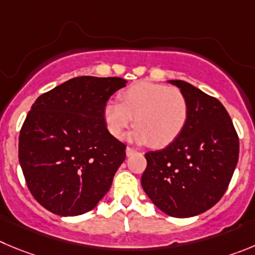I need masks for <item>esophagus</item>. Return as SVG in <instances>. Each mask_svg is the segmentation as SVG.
<instances>
[{"label": "esophagus", "instance_id": "34e87169", "mask_svg": "<svg viewBox=\"0 0 255 255\" xmlns=\"http://www.w3.org/2000/svg\"><path fill=\"white\" fill-rule=\"evenodd\" d=\"M133 153H135V149H133L132 147H127V148H126V154H127V156H130V154Z\"/></svg>", "mask_w": 255, "mask_h": 255}]
</instances>
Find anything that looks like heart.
<instances>
[{
  "instance_id": "obj_1",
  "label": "heart",
  "mask_w": 255,
  "mask_h": 255,
  "mask_svg": "<svg viewBox=\"0 0 255 255\" xmlns=\"http://www.w3.org/2000/svg\"><path fill=\"white\" fill-rule=\"evenodd\" d=\"M134 117L132 137L138 143L165 147L181 134L189 117V102L177 88L151 82L130 85L120 94V103L109 102L103 111L108 132L122 138Z\"/></svg>"
}]
</instances>
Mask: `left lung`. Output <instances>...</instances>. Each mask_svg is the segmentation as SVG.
<instances>
[{
  "instance_id": "8db88e82",
  "label": "left lung",
  "mask_w": 255,
  "mask_h": 255,
  "mask_svg": "<svg viewBox=\"0 0 255 255\" xmlns=\"http://www.w3.org/2000/svg\"><path fill=\"white\" fill-rule=\"evenodd\" d=\"M170 83L187 98V122L172 143L144 154L141 184L161 211L191 218L213 208L225 194L239 158V138L218 99L182 80Z\"/></svg>"
}]
</instances>
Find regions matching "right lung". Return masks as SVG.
I'll use <instances>...</instances> for the list:
<instances>
[{"mask_svg":"<svg viewBox=\"0 0 255 255\" xmlns=\"http://www.w3.org/2000/svg\"><path fill=\"white\" fill-rule=\"evenodd\" d=\"M122 78L78 77L44 93L27 113L18 161L28 190L60 216L90 211L111 189L126 144L108 132L103 111Z\"/></svg>","mask_w":255,"mask_h":255,"instance_id":"right-lung-1","label":"right lung"}]
</instances>
